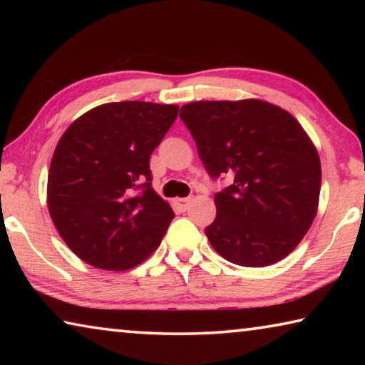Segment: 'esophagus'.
<instances>
[{"instance_id":"1","label":"esophagus","mask_w":365,"mask_h":365,"mask_svg":"<svg viewBox=\"0 0 365 365\" xmlns=\"http://www.w3.org/2000/svg\"><path fill=\"white\" fill-rule=\"evenodd\" d=\"M190 197H175L174 200V206L175 209H178V211H187L188 209V205H190Z\"/></svg>"}]
</instances>
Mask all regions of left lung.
<instances>
[{"label":"left lung","instance_id":"left-lung-1","mask_svg":"<svg viewBox=\"0 0 365 365\" xmlns=\"http://www.w3.org/2000/svg\"><path fill=\"white\" fill-rule=\"evenodd\" d=\"M180 117L209 175L232 177L206 228L219 255L243 267L282 261L304 238L320 196L319 153L288 110L262 100L195 101Z\"/></svg>","mask_w":365,"mask_h":365}]
</instances>
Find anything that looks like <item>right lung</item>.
Masks as SVG:
<instances>
[{"mask_svg":"<svg viewBox=\"0 0 365 365\" xmlns=\"http://www.w3.org/2000/svg\"><path fill=\"white\" fill-rule=\"evenodd\" d=\"M177 104L106 103L73 120L48 172V211L83 262L128 270L158 250L174 211L151 187L150 156ZM143 187L137 197L134 190Z\"/></svg>","mask_w":365,"mask_h":365,"instance_id":"add662e5","label":"right lung"}]
</instances>
